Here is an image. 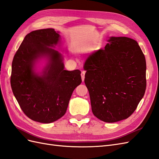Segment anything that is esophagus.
Returning a JSON list of instances; mask_svg holds the SVG:
<instances>
[{"mask_svg":"<svg viewBox=\"0 0 159 159\" xmlns=\"http://www.w3.org/2000/svg\"><path fill=\"white\" fill-rule=\"evenodd\" d=\"M84 75H85V72L83 71L82 72H81V78H82L83 82H84Z\"/></svg>","mask_w":159,"mask_h":159,"instance_id":"34e87169","label":"esophagus"}]
</instances>
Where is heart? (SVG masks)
<instances>
[{
  "mask_svg": "<svg viewBox=\"0 0 159 159\" xmlns=\"http://www.w3.org/2000/svg\"><path fill=\"white\" fill-rule=\"evenodd\" d=\"M79 48L81 50H87V46H84V45H81V46H79Z\"/></svg>",
  "mask_w": 159,
  "mask_h": 159,
  "instance_id": "obj_1",
  "label": "heart"
}]
</instances>
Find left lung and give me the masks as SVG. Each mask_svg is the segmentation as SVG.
<instances>
[{
  "instance_id": "8db88e82",
  "label": "left lung",
  "mask_w": 159,
  "mask_h": 159,
  "mask_svg": "<svg viewBox=\"0 0 159 159\" xmlns=\"http://www.w3.org/2000/svg\"><path fill=\"white\" fill-rule=\"evenodd\" d=\"M107 42L87 57L83 68L93 113L113 123L127 119L143 98L146 64L136 40L110 37Z\"/></svg>"
}]
</instances>
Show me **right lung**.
<instances>
[{"mask_svg": "<svg viewBox=\"0 0 159 159\" xmlns=\"http://www.w3.org/2000/svg\"><path fill=\"white\" fill-rule=\"evenodd\" d=\"M59 33L52 28L30 32L12 62L14 96L24 113L40 123L50 124L62 117L72 92L82 82L81 72L64 70L63 55L54 49L60 45ZM41 62L44 64L39 67Z\"/></svg>", "mask_w": 159, "mask_h": 159, "instance_id": "right-lung-1", "label": "right lung"}]
</instances>
